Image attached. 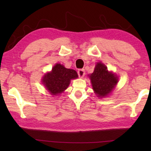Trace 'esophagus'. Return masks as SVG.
Wrapping results in <instances>:
<instances>
[{
	"label": "esophagus",
	"instance_id": "esophagus-1",
	"mask_svg": "<svg viewBox=\"0 0 151 151\" xmlns=\"http://www.w3.org/2000/svg\"><path fill=\"white\" fill-rule=\"evenodd\" d=\"M85 70L84 69H79L78 70V75L80 78L84 77V76H85Z\"/></svg>",
	"mask_w": 151,
	"mask_h": 151
}]
</instances>
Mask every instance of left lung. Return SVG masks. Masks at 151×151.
Here are the masks:
<instances>
[{
	"mask_svg": "<svg viewBox=\"0 0 151 151\" xmlns=\"http://www.w3.org/2000/svg\"><path fill=\"white\" fill-rule=\"evenodd\" d=\"M89 77L93 90L100 97L108 95L118 83V77L109 72L106 66L101 63L96 64L94 72Z\"/></svg>",
	"mask_w": 151,
	"mask_h": 151,
	"instance_id": "left-lung-1",
	"label": "left lung"
}]
</instances>
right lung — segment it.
<instances>
[{"label": "right lung", "mask_w": 151, "mask_h": 151, "mask_svg": "<svg viewBox=\"0 0 151 151\" xmlns=\"http://www.w3.org/2000/svg\"><path fill=\"white\" fill-rule=\"evenodd\" d=\"M78 77L75 70L68 69L60 64H57L50 73L46 74L42 83L52 95L60 94L68 87L71 79Z\"/></svg>", "instance_id": "obj_1"}]
</instances>
